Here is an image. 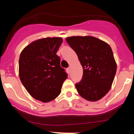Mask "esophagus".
<instances>
[{
  "mask_svg": "<svg viewBox=\"0 0 134 134\" xmlns=\"http://www.w3.org/2000/svg\"><path fill=\"white\" fill-rule=\"evenodd\" d=\"M67 71H68L69 72H70V67H69V68H67Z\"/></svg>",
  "mask_w": 134,
  "mask_h": 134,
  "instance_id": "34e87169",
  "label": "esophagus"
}]
</instances>
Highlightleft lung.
Listing matches in <instances>:
<instances>
[{
  "mask_svg": "<svg viewBox=\"0 0 134 134\" xmlns=\"http://www.w3.org/2000/svg\"><path fill=\"white\" fill-rule=\"evenodd\" d=\"M66 41L76 52L83 69L82 79L76 84L78 93L86 100H99L111 89L116 72L111 47L91 36H70Z\"/></svg>",
  "mask_w": 134,
  "mask_h": 134,
  "instance_id": "8db88e82",
  "label": "left lung"
}]
</instances>
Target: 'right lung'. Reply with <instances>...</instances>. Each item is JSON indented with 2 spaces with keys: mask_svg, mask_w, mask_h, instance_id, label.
Listing matches in <instances>:
<instances>
[{
  "mask_svg": "<svg viewBox=\"0 0 134 134\" xmlns=\"http://www.w3.org/2000/svg\"><path fill=\"white\" fill-rule=\"evenodd\" d=\"M62 41L60 37L37 40L24 48L20 55V80L29 94L38 101L48 103L55 99L68 76L56 54Z\"/></svg>",
  "mask_w": 134,
  "mask_h": 134,
  "instance_id": "obj_1",
  "label": "right lung"
}]
</instances>
